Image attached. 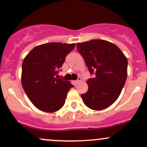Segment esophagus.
Segmentation results:
<instances>
[{
	"mask_svg": "<svg viewBox=\"0 0 147 147\" xmlns=\"http://www.w3.org/2000/svg\"><path fill=\"white\" fill-rule=\"evenodd\" d=\"M82 77H78V79H77V80H76V81H75V85H77V84H78L79 83V82H81V81H82Z\"/></svg>",
	"mask_w": 147,
	"mask_h": 147,
	"instance_id": "34e87169",
	"label": "esophagus"
}]
</instances>
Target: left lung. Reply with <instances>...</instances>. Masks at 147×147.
<instances>
[{"instance_id": "left-lung-1", "label": "left lung", "mask_w": 147, "mask_h": 147, "mask_svg": "<svg viewBox=\"0 0 147 147\" xmlns=\"http://www.w3.org/2000/svg\"><path fill=\"white\" fill-rule=\"evenodd\" d=\"M77 47L89 72L95 75L88 79V90L82 98L89 109H105L117 100L125 84L127 59L117 45L105 40L78 43Z\"/></svg>"}]
</instances>
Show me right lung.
Listing matches in <instances>:
<instances>
[{"label": "right lung", "instance_id": "obj_1", "mask_svg": "<svg viewBox=\"0 0 147 147\" xmlns=\"http://www.w3.org/2000/svg\"><path fill=\"white\" fill-rule=\"evenodd\" d=\"M75 43H48L34 48L22 64L21 83L25 93L37 109L54 113L65 104L69 90L68 81L57 75Z\"/></svg>", "mask_w": 147, "mask_h": 147}]
</instances>
